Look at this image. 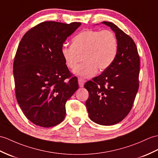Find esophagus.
Instances as JSON below:
<instances>
[{
	"mask_svg": "<svg viewBox=\"0 0 158 158\" xmlns=\"http://www.w3.org/2000/svg\"><path fill=\"white\" fill-rule=\"evenodd\" d=\"M85 81L82 78H79L78 79V83H79V85L80 87H83V85H84V83H85Z\"/></svg>",
	"mask_w": 158,
	"mask_h": 158,
	"instance_id": "obj_1",
	"label": "esophagus"
}]
</instances>
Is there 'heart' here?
<instances>
[{
	"mask_svg": "<svg viewBox=\"0 0 158 158\" xmlns=\"http://www.w3.org/2000/svg\"><path fill=\"white\" fill-rule=\"evenodd\" d=\"M117 50L118 43L113 32L87 29L75 36L72 46H62L60 53L66 66L71 69L77 67L83 55L84 62L75 69L74 73L82 77H91L98 69L104 71L111 65Z\"/></svg>",
	"mask_w": 158,
	"mask_h": 158,
	"instance_id": "heart-1",
	"label": "heart"
}]
</instances>
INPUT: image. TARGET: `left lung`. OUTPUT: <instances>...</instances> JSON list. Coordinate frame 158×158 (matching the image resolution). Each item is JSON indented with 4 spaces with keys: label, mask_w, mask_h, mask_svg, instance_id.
Here are the masks:
<instances>
[{
    "label": "left lung",
    "mask_w": 158,
    "mask_h": 158,
    "mask_svg": "<svg viewBox=\"0 0 158 158\" xmlns=\"http://www.w3.org/2000/svg\"><path fill=\"white\" fill-rule=\"evenodd\" d=\"M102 23L115 33L117 54L111 65L84 87L89 92L85 104L89 118L98 124L110 126L122 121L133 107L139 89L140 60L130 36L111 22Z\"/></svg>",
    "instance_id": "left-lung-1"
}]
</instances>
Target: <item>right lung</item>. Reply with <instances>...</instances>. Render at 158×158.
I'll return each instance as SVG.
<instances>
[{"mask_svg":"<svg viewBox=\"0 0 158 158\" xmlns=\"http://www.w3.org/2000/svg\"><path fill=\"white\" fill-rule=\"evenodd\" d=\"M81 23L45 21L25 33L13 63L15 94L22 112L31 123L52 127L65 118V104L78 89L60 49Z\"/></svg>","mask_w":158,"mask_h":158,"instance_id":"obj_1","label":"right lung"}]
</instances>
